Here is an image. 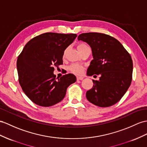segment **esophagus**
Here are the masks:
<instances>
[{
    "label": "esophagus",
    "instance_id": "esophagus-1",
    "mask_svg": "<svg viewBox=\"0 0 147 147\" xmlns=\"http://www.w3.org/2000/svg\"><path fill=\"white\" fill-rule=\"evenodd\" d=\"M77 79L78 80H82L84 79V77H77Z\"/></svg>",
    "mask_w": 147,
    "mask_h": 147
}]
</instances>
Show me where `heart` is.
<instances>
[{"label": "heart", "mask_w": 147, "mask_h": 147, "mask_svg": "<svg viewBox=\"0 0 147 147\" xmlns=\"http://www.w3.org/2000/svg\"><path fill=\"white\" fill-rule=\"evenodd\" d=\"M88 48H89L85 44H80L77 46V49L78 50V51H79V52L83 51L84 50ZM66 53H67V50H65L63 52V57H65ZM69 69L71 72H73L74 74H76L77 75H80L82 74V72H83L84 71V67L82 66L81 65H79V64H71L69 67Z\"/></svg>", "instance_id": "obj_1"}]
</instances>
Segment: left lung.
<instances>
[{
  "label": "left lung",
  "instance_id": "8db88e82",
  "mask_svg": "<svg viewBox=\"0 0 147 147\" xmlns=\"http://www.w3.org/2000/svg\"><path fill=\"white\" fill-rule=\"evenodd\" d=\"M78 40L90 46L93 59L87 76L100 75L93 80V87L86 97L93 104L101 107L112 106L119 102L129 88L132 80L133 62L121 43L109 35L89 32L78 35Z\"/></svg>",
  "mask_w": 147,
  "mask_h": 147
}]
</instances>
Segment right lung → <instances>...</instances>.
<instances>
[{"instance_id": "obj_1", "label": "right lung", "mask_w": 147, "mask_h": 147, "mask_svg": "<svg viewBox=\"0 0 147 147\" xmlns=\"http://www.w3.org/2000/svg\"><path fill=\"white\" fill-rule=\"evenodd\" d=\"M77 34L47 32L33 38L18 57L17 69L22 90L35 104L50 107L65 97L67 88L76 82L72 74L57 80L54 67L63 64L65 50Z\"/></svg>"}]
</instances>
